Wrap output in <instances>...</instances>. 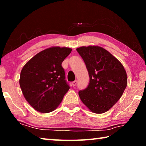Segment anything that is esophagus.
<instances>
[{
  "label": "esophagus",
  "instance_id": "1",
  "mask_svg": "<svg viewBox=\"0 0 146 146\" xmlns=\"http://www.w3.org/2000/svg\"><path fill=\"white\" fill-rule=\"evenodd\" d=\"M76 84H77V81H76V80L73 81V82H72V86H75L76 85Z\"/></svg>",
  "mask_w": 146,
  "mask_h": 146
}]
</instances>
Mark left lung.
Returning <instances> with one entry per match:
<instances>
[{"label": "left lung", "mask_w": 146, "mask_h": 146, "mask_svg": "<svg viewBox=\"0 0 146 146\" xmlns=\"http://www.w3.org/2000/svg\"><path fill=\"white\" fill-rule=\"evenodd\" d=\"M76 51L84 61L90 76L87 88L78 95L91 111H108L122 97L127 84L126 71L120 62L98 46H82Z\"/></svg>", "instance_id": "8db88e82"}]
</instances>
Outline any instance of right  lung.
I'll use <instances>...</instances> for the list:
<instances>
[{
	"instance_id": "add662e5",
	"label": "right lung",
	"mask_w": 146,
	"mask_h": 146,
	"mask_svg": "<svg viewBox=\"0 0 146 146\" xmlns=\"http://www.w3.org/2000/svg\"><path fill=\"white\" fill-rule=\"evenodd\" d=\"M71 50L66 47H51L35 55L22 69L19 80L21 90L37 111H53L70 89L62 63Z\"/></svg>"
}]
</instances>
